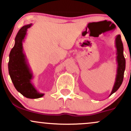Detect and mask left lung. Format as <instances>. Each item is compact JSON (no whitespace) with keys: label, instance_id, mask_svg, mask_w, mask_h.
Returning a JSON list of instances; mask_svg holds the SVG:
<instances>
[{"label":"left lung","instance_id":"1","mask_svg":"<svg viewBox=\"0 0 131 131\" xmlns=\"http://www.w3.org/2000/svg\"><path fill=\"white\" fill-rule=\"evenodd\" d=\"M115 47L116 48V61L118 64L116 75L115 82L110 95L115 93L119 88L124 78V73L126 68V60L123 54V44L121 39V36L117 35L115 38Z\"/></svg>","mask_w":131,"mask_h":131}]
</instances>
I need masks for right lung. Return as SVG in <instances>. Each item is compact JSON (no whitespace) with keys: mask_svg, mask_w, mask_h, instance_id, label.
Instances as JSON below:
<instances>
[{"mask_svg":"<svg viewBox=\"0 0 131 131\" xmlns=\"http://www.w3.org/2000/svg\"><path fill=\"white\" fill-rule=\"evenodd\" d=\"M32 24L23 26L19 30L15 39V46L9 55L8 72L15 88L18 91L28 99H38L44 94L39 92L31 83L33 75L23 53V42L28 28Z\"/></svg>","mask_w":131,"mask_h":131,"instance_id":"obj_1","label":"right lung"}]
</instances>
